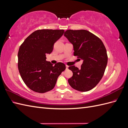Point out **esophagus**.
<instances>
[{
  "label": "esophagus",
  "mask_w": 128,
  "mask_h": 128,
  "mask_svg": "<svg viewBox=\"0 0 128 128\" xmlns=\"http://www.w3.org/2000/svg\"><path fill=\"white\" fill-rule=\"evenodd\" d=\"M66 69H68V67H69L68 66H67V65H66Z\"/></svg>",
  "instance_id": "obj_1"
}]
</instances>
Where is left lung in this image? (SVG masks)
<instances>
[{"instance_id": "8db88e82", "label": "left lung", "mask_w": 128, "mask_h": 128, "mask_svg": "<svg viewBox=\"0 0 128 128\" xmlns=\"http://www.w3.org/2000/svg\"><path fill=\"white\" fill-rule=\"evenodd\" d=\"M73 45L74 55L83 60L81 68L70 66L73 73L69 85L81 92L91 90L101 80L107 66L106 49L101 40L86 30H68L64 34Z\"/></svg>"}]
</instances>
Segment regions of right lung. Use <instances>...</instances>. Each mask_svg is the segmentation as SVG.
Instances as JSON below:
<instances>
[{"label": "right lung", "instance_id": "add662e5", "mask_svg": "<svg viewBox=\"0 0 128 128\" xmlns=\"http://www.w3.org/2000/svg\"><path fill=\"white\" fill-rule=\"evenodd\" d=\"M64 32V30H38L20 46L18 52L19 72L26 86L32 91L42 94L52 90L58 77L66 69L63 63L53 66L46 61V54L53 51L54 44Z\"/></svg>", "mask_w": 128, "mask_h": 128}]
</instances>
